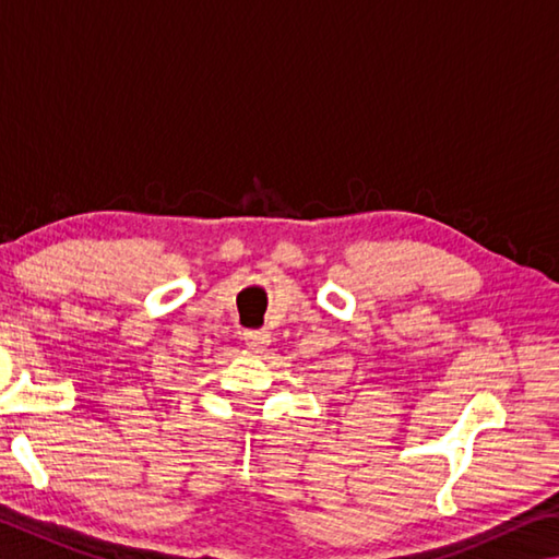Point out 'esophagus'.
I'll return each instance as SVG.
<instances>
[{"mask_svg": "<svg viewBox=\"0 0 559 559\" xmlns=\"http://www.w3.org/2000/svg\"><path fill=\"white\" fill-rule=\"evenodd\" d=\"M245 340H247L249 349H253L257 354H263V352H266V344H271V332L269 330H253V332L245 334Z\"/></svg>", "mask_w": 559, "mask_h": 559, "instance_id": "1", "label": "esophagus"}]
</instances>
